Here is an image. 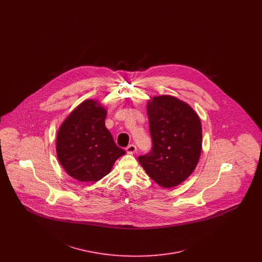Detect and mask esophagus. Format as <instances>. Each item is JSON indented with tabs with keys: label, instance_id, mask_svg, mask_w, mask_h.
Wrapping results in <instances>:
<instances>
[{
	"label": "esophagus",
	"instance_id": "1",
	"mask_svg": "<svg viewBox=\"0 0 262 262\" xmlns=\"http://www.w3.org/2000/svg\"><path fill=\"white\" fill-rule=\"evenodd\" d=\"M125 150H126V152H127L128 154H133V153H135V152L137 151V146H136L135 144H129V145L125 148Z\"/></svg>",
	"mask_w": 262,
	"mask_h": 262
}]
</instances>
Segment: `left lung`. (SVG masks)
Listing matches in <instances>:
<instances>
[{"label":"left lung","instance_id":"8db88e82","mask_svg":"<svg viewBox=\"0 0 262 262\" xmlns=\"http://www.w3.org/2000/svg\"><path fill=\"white\" fill-rule=\"evenodd\" d=\"M147 115L152 149L138 161L159 186L176 187L187 180L200 160V117L186 102L170 95L151 98Z\"/></svg>","mask_w":262,"mask_h":262}]
</instances>
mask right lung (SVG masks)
Segmentation results:
<instances>
[{
  "label": "right lung",
  "instance_id": "add662e5",
  "mask_svg": "<svg viewBox=\"0 0 262 262\" xmlns=\"http://www.w3.org/2000/svg\"><path fill=\"white\" fill-rule=\"evenodd\" d=\"M107 110L94 100L79 104L57 134V156L64 171L79 182H97L125 154L105 126Z\"/></svg>",
  "mask_w": 262,
  "mask_h": 262
}]
</instances>
